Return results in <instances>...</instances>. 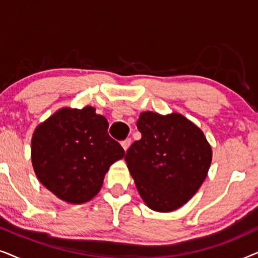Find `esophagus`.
Here are the masks:
<instances>
[{"label":"esophagus","mask_w":258,"mask_h":258,"mask_svg":"<svg viewBox=\"0 0 258 258\" xmlns=\"http://www.w3.org/2000/svg\"><path fill=\"white\" fill-rule=\"evenodd\" d=\"M122 147H123V149H124L125 151L128 150V148L130 147V144H132V140L130 139H126V140H124V141H122Z\"/></svg>","instance_id":"esophagus-1"}]
</instances>
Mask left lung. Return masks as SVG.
Instances as JSON below:
<instances>
[{"mask_svg": "<svg viewBox=\"0 0 258 258\" xmlns=\"http://www.w3.org/2000/svg\"><path fill=\"white\" fill-rule=\"evenodd\" d=\"M142 134L124 160L141 197L150 209L168 213L188 202L207 177L211 148L202 130L179 114L140 115Z\"/></svg>", "mask_w": 258, "mask_h": 258, "instance_id": "8db88e82", "label": "left lung"}]
</instances>
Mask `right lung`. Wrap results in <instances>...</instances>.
<instances>
[{
    "label": "right lung",
    "mask_w": 258,
    "mask_h": 258,
    "mask_svg": "<svg viewBox=\"0 0 258 258\" xmlns=\"http://www.w3.org/2000/svg\"><path fill=\"white\" fill-rule=\"evenodd\" d=\"M95 108H63L35 130L31 161L37 178L66 202H88L100 191L105 172L124 156Z\"/></svg>",
    "instance_id": "add662e5"
}]
</instances>
